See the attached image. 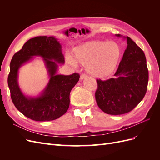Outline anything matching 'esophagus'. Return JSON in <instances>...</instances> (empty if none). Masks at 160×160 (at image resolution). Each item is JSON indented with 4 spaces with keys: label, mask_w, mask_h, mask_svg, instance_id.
I'll use <instances>...</instances> for the list:
<instances>
[{
    "label": "esophagus",
    "mask_w": 160,
    "mask_h": 160,
    "mask_svg": "<svg viewBox=\"0 0 160 160\" xmlns=\"http://www.w3.org/2000/svg\"><path fill=\"white\" fill-rule=\"evenodd\" d=\"M88 75L87 74H85V73H83V74H81V76H80V79L82 80V79H85V78H87V77H88Z\"/></svg>",
    "instance_id": "34e87169"
}]
</instances>
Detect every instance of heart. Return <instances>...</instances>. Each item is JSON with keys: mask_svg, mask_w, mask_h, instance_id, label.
Wrapping results in <instances>:
<instances>
[{"mask_svg": "<svg viewBox=\"0 0 160 160\" xmlns=\"http://www.w3.org/2000/svg\"><path fill=\"white\" fill-rule=\"evenodd\" d=\"M121 56V49L118 43L93 41L84 43L74 51V57H67L68 63L73 67L77 62L87 65L89 73L97 77L110 75L117 67Z\"/></svg>", "mask_w": 160, "mask_h": 160, "instance_id": "heart-1", "label": "heart"}]
</instances>
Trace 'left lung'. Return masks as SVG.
I'll return each mask as SVG.
<instances>
[{"instance_id": "8db88e82", "label": "left lung", "mask_w": 160, "mask_h": 160, "mask_svg": "<svg viewBox=\"0 0 160 160\" xmlns=\"http://www.w3.org/2000/svg\"><path fill=\"white\" fill-rule=\"evenodd\" d=\"M123 38L128 45L114 75L115 78L97 79V103L110 115H122L133 110L143 99L148 88L149 73L144 52L129 37Z\"/></svg>"}]
</instances>
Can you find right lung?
Listing matches in <instances>:
<instances>
[{"instance_id": "right-lung-1", "label": "right lung", "mask_w": 160, "mask_h": 160, "mask_svg": "<svg viewBox=\"0 0 160 160\" xmlns=\"http://www.w3.org/2000/svg\"><path fill=\"white\" fill-rule=\"evenodd\" d=\"M34 56L43 58L50 79L42 94L36 98L25 96L19 88L18 71ZM64 63L61 45L54 37H36L27 41L12 57L8 85L16 108L28 118L37 122L55 120L64 115L69 107V95L79 79V74L57 75V62Z\"/></svg>"}]
</instances>
